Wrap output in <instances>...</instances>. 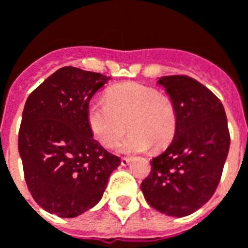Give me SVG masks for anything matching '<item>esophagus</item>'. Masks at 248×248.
Wrapping results in <instances>:
<instances>
[{
  "instance_id": "obj_1",
  "label": "esophagus",
  "mask_w": 248,
  "mask_h": 248,
  "mask_svg": "<svg viewBox=\"0 0 248 248\" xmlns=\"http://www.w3.org/2000/svg\"><path fill=\"white\" fill-rule=\"evenodd\" d=\"M130 161H131V159H130L129 156H122V158H121V165H122V166H126V165H129Z\"/></svg>"
}]
</instances>
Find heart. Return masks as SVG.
Instances as JSON below:
<instances>
[{
    "mask_svg": "<svg viewBox=\"0 0 248 248\" xmlns=\"http://www.w3.org/2000/svg\"><path fill=\"white\" fill-rule=\"evenodd\" d=\"M105 101H92L87 106V124L93 137L103 147H114L130 127L119 150L140 153L150 146H167L177 130V110L170 98L156 89L138 82L108 87Z\"/></svg>",
    "mask_w": 248,
    "mask_h": 248,
    "instance_id": "obj_1",
    "label": "heart"
}]
</instances>
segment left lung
<instances>
[{
  "label": "left lung",
  "instance_id": "8db88e82",
  "mask_svg": "<svg viewBox=\"0 0 248 248\" xmlns=\"http://www.w3.org/2000/svg\"><path fill=\"white\" fill-rule=\"evenodd\" d=\"M177 110L174 140L153 158L140 188L158 211L186 217L207 202L219 185L230 147L227 118L219 98L188 76L159 78Z\"/></svg>",
  "mask_w": 248,
  "mask_h": 248
}]
</instances>
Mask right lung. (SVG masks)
<instances>
[{"label": "right lung", "mask_w": 248, "mask_h": 248, "mask_svg": "<svg viewBox=\"0 0 248 248\" xmlns=\"http://www.w3.org/2000/svg\"><path fill=\"white\" fill-rule=\"evenodd\" d=\"M108 79L65 66L26 99L18 151L30 194L47 213L74 218L95 206L121 163L93 138L86 119L90 99Z\"/></svg>", "instance_id": "add662e5"}]
</instances>
